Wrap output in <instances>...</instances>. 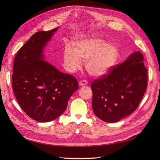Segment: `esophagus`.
I'll return each mask as SVG.
<instances>
[{
    "label": "esophagus",
    "instance_id": "obj_1",
    "mask_svg": "<svg viewBox=\"0 0 160 160\" xmlns=\"http://www.w3.org/2000/svg\"><path fill=\"white\" fill-rule=\"evenodd\" d=\"M88 84V82L86 80H81V81H79V85L80 86H85V85H87Z\"/></svg>",
    "mask_w": 160,
    "mask_h": 160
}]
</instances>
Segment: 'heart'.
Masks as SVG:
<instances>
[{
    "label": "heart",
    "mask_w": 160,
    "mask_h": 160,
    "mask_svg": "<svg viewBox=\"0 0 160 160\" xmlns=\"http://www.w3.org/2000/svg\"><path fill=\"white\" fill-rule=\"evenodd\" d=\"M118 50L115 46L107 45L99 38H86L75 44L74 49L67 47L63 59L67 68L73 71L86 61L85 68L89 74L99 77L107 74L117 60Z\"/></svg>",
    "instance_id": "1"
}]
</instances>
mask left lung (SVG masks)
I'll return each instance as SVG.
<instances>
[{
  "label": "left lung",
  "instance_id": "left-lung-1",
  "mask_svg": "<svg viewBox=\"0 0 160 160\" xmlns=\"http://www.w3.org/2000/svg\"><path fill=\"white\" fill-rule=\"evenodd\" d=\"M147 85L143 56L135 52L123 63L111 67L108 75L92 82L95 115L105 122H119L138 108Z\"/></svg>",
  "mask_w": 160,
  "mask_h": 160
}]
</instances>
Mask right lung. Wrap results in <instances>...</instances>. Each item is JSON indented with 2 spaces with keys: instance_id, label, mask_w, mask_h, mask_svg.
<instances>
[{
  "instance_id": "right-lung-1",
  "label": "right lung",
  "mask_w": 160,
  "mask_h": 160,
  "mask_svg": "<svg viewBox=\"0 0 160 160\" xmlns=\"http://www.w3.org/2000/svg\"><path fill=\"white\" fill-rule=\"evenodd\" d=\"M57 30L34 34L14 60L12 87L17 101L30 118L39 122H51L61 115L79 88L73 76L44 61L43 49Z\"/></svg>"
}]
</instances>
